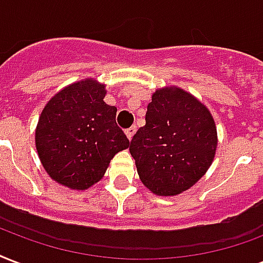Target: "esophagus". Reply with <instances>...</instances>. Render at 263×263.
<instances>
[{"mask_svg":"<svg viewBox=\"0 0 263 263\" xmlns=\"http://www.w3.org/2000/svg\"><path fill=\"white\" fill-rule=\"evenodd\" d=\"M135 132H136V127H135V125H132L131 128H128L127 131H125V135H127L128 139L131 140V139H132V136L135 135Z\"/></svg>","mask_w":263,"mask_h":263,"instance_id":"esophagus-1","label":"esophagus"}]
</instances>
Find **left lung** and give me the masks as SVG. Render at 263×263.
<instances>
[{"label": "left lung", "mask_w": 263, "mask_h": 263, "mask_svg": "<svg viewBox=\"0 0 263 263\" xmlns=\"http://www.w3.org/2000/svg\"><path fill=\"white\" fill-rule=\"evenodd\" d=\"M216 146V125L207 106L172 85L152 95L146 125L132 138L129 153L142 183L152 193L170 197L201 179Z\"/></svg>", "instance_id": "1"}]
</instances>
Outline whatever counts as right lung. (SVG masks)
Listing matches in <instances>:
<instances>
[{"label":"right lung","mask_w":263,"mask_h":263,"mask_svg":"<svg viewBox=\"0 0 263 263\" xmlns=\"http://www.w3.org/2000/svg\"><path fill=\"white\" fill-rule=\"evenodd\" d=\"M95 78L70 84L48 100L35 128V149L51 179L73 190L99 182L110 160L129 140L116 124L117 107L105 103Z\"/></svg>","instance_id":"1"}]
</instances>
